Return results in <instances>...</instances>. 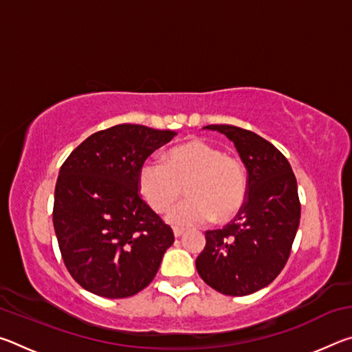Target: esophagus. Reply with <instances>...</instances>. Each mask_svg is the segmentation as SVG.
<instances>
[{
    "label": "esophagus",
    "mask_w": 352,
    "mask_h": 352,
    "mask_svg": "<svg viewBox=\"0 0 352 352\" xmlns=\"http://www.w3.org/2000/svg\"><path fill=\"white\" fill-rule=\"evenodd\" d=\"M183 233H184L183 228H178V226H175V228H174V236H175V237L183 236Z\"/></svg>",
    "instance_id": "esophagus-1"
}]
</instances>
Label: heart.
Segmentation results:
<instances>
[{
	"instance_id": "b5f03b06",
	"label": "heart",
	"mask_w": 352,
	"mask_h": 352,
	"mask_svg": "<svg viewBox=\"0 0 352 352\" xmlns=\"http://www.w3.org/2000/svg\"><path fill=\"white\" fill-rule=\"evenodd\" d=\"M142 200L155 212H164L182 197H188L168 212L172 225L189 226L234 217L247 199V172L239 158L225 155L217 146L189 138L170 147L164 163L146 160L136 177Z\"/></svg>"
}]
</instances>
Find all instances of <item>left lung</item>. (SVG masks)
<instances>
[{"label": "left lung", "instance_id": "8db88e82", "mask_svg": "<svg viewBox=\"0 0 352 352\" xmlns=\"http://www.w3.org/2000/svg\"><path fill=\"white\" fill-rule=\"evenodd\" d=\"M204 129L234 142L248 172V189L234 220L222 230L206 231L195 267L220 294H254L281 273L290 256L301 216L296 178L287 158L259 135L226 124Z\"/></svg>", "mask_w": 352, "mask_h": 352}]
</instances>
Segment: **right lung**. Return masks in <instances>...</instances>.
<instances>
[{
	"label": "right lung",
	"instance_id": "1",
	"mask_svg": "<svg viewBox=\"0 0 352 352\" xmlns=\"http://www.w3.org/2000/svg\"><path fill=\"white\" fill-rule=\"evenodd\" d=\"M177 133L138 124L100 130L62 164L52 222L77 284L104 298H127L157 275L174 233L138 192L141 164Z\"/></svg>",
	"mask_w": 352,
	"mask_h": 352
}]
</instances>
